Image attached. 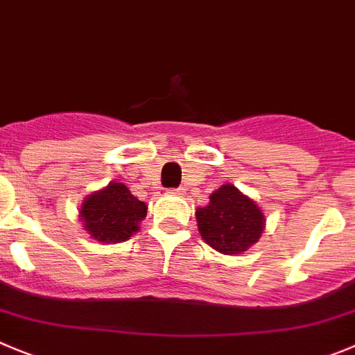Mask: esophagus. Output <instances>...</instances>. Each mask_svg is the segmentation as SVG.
<instances>
[{
  "instance_id": "1",
  "label": "esophagus",
  "mask_w": 355,
  "mask_h": 355,
  "mask_svg": "<svg viewBox=\"0 0 355 355\" xmlns=\"http://www.w3.org/2000/svg\"><path fill=\"white\" fill-rule=\"evenodd\" d=\"M185 193L184 187H177V189H171V194H177V196H182Z\"/></svg>"
}]
</instances>
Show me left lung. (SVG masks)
Instances as JSON below:
<instances>
[{
    "label": "left lung",
    "instance_id": "obj_1",
    "mask_svg": "<svg viewBox=\"0 0 355 355\" xmlns=\"http://www.w3.org/2000/svg\"><path fill=\"white\" fill-rule=\"evenodd\" d=\"M201 238L217 252L234 256L257 243L264 231V215L256 201L224 184L210 194V203L196 210Z\"/></svg>",
    "mask_w": 355,
    "mask_h": 355
}]
</instances>
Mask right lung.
<instances>
[{
	"label": "right lung",
	"instance_id": "right-lung-1",
	"mask_svg": "<svg viewBox=\"0 0 355 355\" xmlns=\"http://www.w3.org/2000/svg\"><path fill=\"white\" fill-rule=\"evenodd\" d=\"M147 217V205L129 193L121 182H112L89 194L80 208L84 230L103 243H121L138 231Z\"/></svg>",
	"mask_w": 355,
	"mask_h": 355
}]
</instances>
